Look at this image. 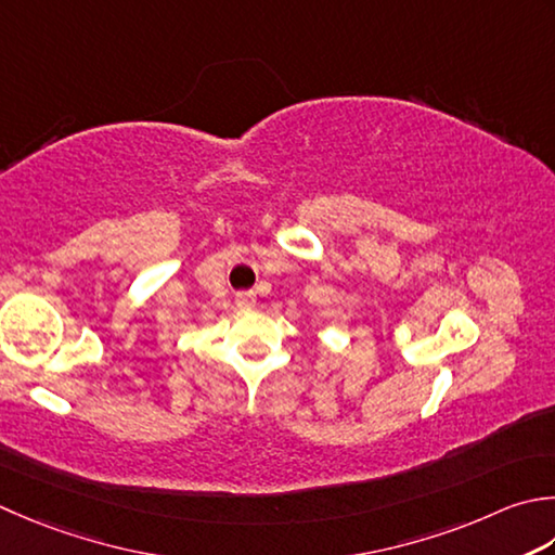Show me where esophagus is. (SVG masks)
<instances>
[{
    "label": "esophagus",
    "instance_id": "1",
    "mask_svg": "<svg viewBox=\"0 0 555 555\" xmlns=\"http://www.w3.org/2000/svg\"><path fill=\"white\" fill-rule=\"evenodd\" d=\"M235 306L241 310H253L257 306V293L255 291H241L235 296Z\"/></svg>",
    "mask_w": 555,
    "mask_h": 555
}]
</instances>
